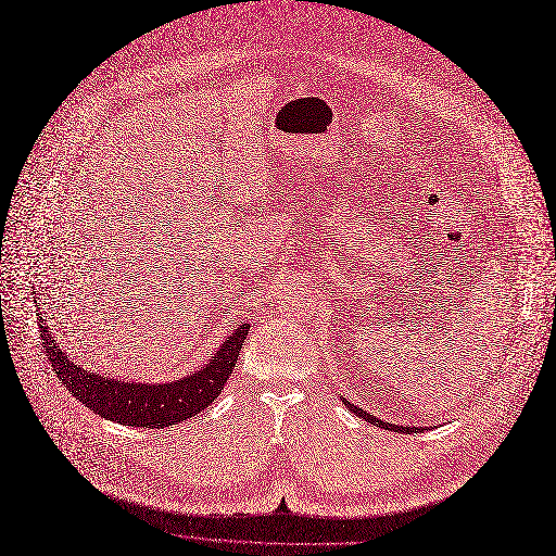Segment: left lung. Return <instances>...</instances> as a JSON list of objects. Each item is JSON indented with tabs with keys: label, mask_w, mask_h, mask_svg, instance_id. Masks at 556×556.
Instances as JSON below:
<instances>
[{
	"label": "left lung",
	"mask_w": 556,
	"mask_h": 556,
	"mask_svg": "<svg viewBox=\"0 0 556 556\" xmlns=\"http://www.w3.org/2000/svg\"><path fill=\"white\" fill-rule=\"evenodd\" d=\"M343 405H346L353 414H357V416H362L364 420H368V422H374V426H378V428H384V430H393V432H416V428H403V426H389V422H384V420H378L376 416H371L368 412H364L362 407H357V405H351L349 401H343Z\"/></svg>",
	"instance_id": "1"
}]
</instances>
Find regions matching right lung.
I'll return each instance as SVG.
<instances>
[{
    "label": "right lung",
    "mask_w": 556,
    "mask_h": 556,
    "mask_svg": "<svg viewBox=\"0 0 556 556\" xmlns=\"http://www.w3.org/2000/svg\"><path fill=\"white\" fill-rule=\"evenodd\" d=\"M38 328L47 357L54 366L56 378L67 391H72L78 403H84L94 414L105 420H115L119 426L136 428H169L180 420L197 416L210 403H215L222 393L228 376L240 357L244 339L249 334V324H242L230 332L215 357L210 359L201 371L190 374L174 382L142 384L134 380H115L99 374H90L81 364H74L51 337L45 319L38 314Z\"/></svg>",
    "instance_id": "right-lung-1"
}]
</instances>
